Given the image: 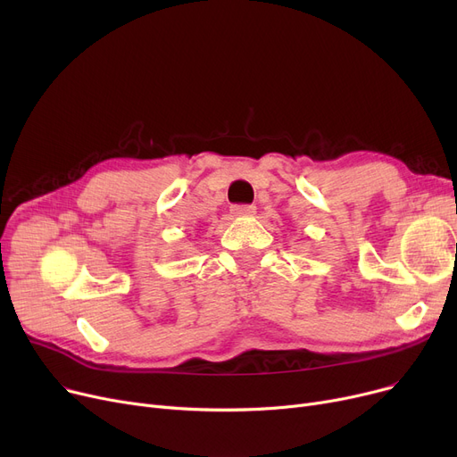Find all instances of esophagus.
Wrapping results in <instances>:
<instances>
[{
  "label": "esophagus",
  "mask_w": 457,
  "mask_h": 457,
  "mask_svg": "<svg viewBox=\"0 0 457 457\" xmlns=\"http://www.w3.org/2000/svg\"><path fill=\"white\" fill-rule=\"evenodd\" d=\"M231 214L233 216H252V214H255V207L248 205V204H237L231 207Z\"/></svg>",
  "instance_id": "esophagus-1"
}]
</instances>
